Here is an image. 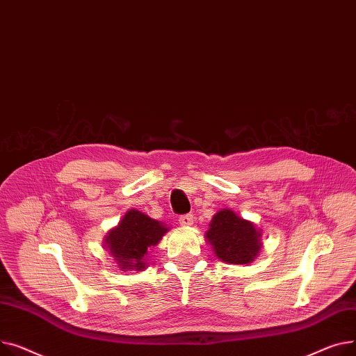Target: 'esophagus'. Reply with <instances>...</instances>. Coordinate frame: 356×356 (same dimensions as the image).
<instances>
[{
  "mask_svg": "<svg viewBox=\"0 0 356 356\" xmlns=\"http://www.w3.org/2000/svg\"><path fill=\"white\" fill-rule=\"evenodd\" d=\"M178 221L182 227H190V225L194 224V216L193 214H184V216L179 217Z\"/></svg>",
  "mask_w": 356,
  "mask_h": 356,
  "instance_id": "34e87169",
  "label": "esophagus"
}]
</instances>
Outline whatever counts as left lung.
<instances>
[{
	"label": "left lung",
	"mask_w": 356,
	"mask_h": 356,
	"mask_svg": "<svg viewBox=\"0 0 356 356\" xmlns=\"http://www.w3.org/2000/svg\"><path fill=\"white\" fill-rule=\"evenodd\" d=\"M214 254L229 264L252 263L261 250V229L232 210H220L205 233Z\"/></svg>",
	"instance_id": "8db88e82"
}]
</instances>
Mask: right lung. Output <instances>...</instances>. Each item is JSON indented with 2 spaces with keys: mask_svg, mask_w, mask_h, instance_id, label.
<instances>
[{
  "mask_svg": "<svg viewBox=\"0 0 356 356\" xmlns=\"http://www.w3.org/2000/svg\"><path fill=\"white\" fill-rule=\"evenodd\" d=\"M168 227L138 210H129L104 237V245L120 270H145L148 248L156 245Z\"/></svg>",
  "mask_w": 356,
  "mask_h": 356,
  "instance_id": "add662e5",
  "label": "right lung"
}]
</instances>
